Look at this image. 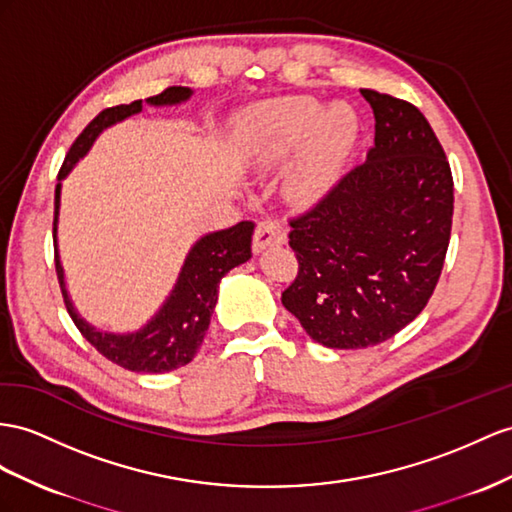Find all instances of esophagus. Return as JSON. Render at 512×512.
I'll return each mask as SVG.
<instances>
[{"instance_id": "esophagus-1", "label": "esophagus", "mask_w": 512, "mask_h": 512, "mask_svg": "<svg viewBox=\"0 0 512 512\" xmlns=\"http://www.w3.org/2000/svg\"><path fill=\"white\" fill-rule=\"evenodd\" d=\"M285 242V233L281 229V225L277 220L272 218H266L261 220L259 225L255 227V235H253V251L259 253L264 251L266 246H272V244H283Z\"/></svg>"}]
</instances>
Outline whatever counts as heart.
<instances>
[{
  "label": "heart",
  "mask_w": 512,
  "mask_h": 512,
  "mask_svg": "<svg viewBox=\"0 0 512 512\" xmlns=\"http://www.w3.org/2000/svg\"><path fill=\"white\" fill-rule=\"evenodd\" d=\"M359 134V119L346 103L322 110L313 97H283L264 103L246 121L248 149L264 162H279L305 138L294 170V192L318 199L329 190Z\"/></svg>",
  "instance_id": "obj_1"
}]
</instances>
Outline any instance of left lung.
Instances as JSON below:
<instances>
[{"instance_id":"1","label":"left lung","mask_w":512,"mask_h":512,"mask_svg":"<svg viewBox=\"0 0 512 512\" xmlns=\"http://www.w3.org/2000/svg\"><path fill=\"white\" fill-rule=\"evenodd\" d=\"M374 147L307 212L290 218L298 259L281 294L326 348H370L413 322L448 253L454 181L426 116L413 103L363 88Z\"/></svg>"}]
</instances>
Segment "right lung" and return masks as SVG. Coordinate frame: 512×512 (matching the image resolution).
I'll list each match as a JSON object with an SVG mask.
<instances>
[{
    "instance_id": "1",
    "label": "right lung",
    "mask_w": 512,
    "mask_h": 512,
    "mask_svg": "<svg viewBox=\"0 0 512 512\" xmlns=\"http://www.w3.org/2000/svg\"><path fill=\"white\" fill-rule=\"evenodd\" d=\"M192 95L190 88L170 86L164 93L149 97V106H175V103L188 101ZM142 110V99L123 103V106L106 108L99 112L93 121L86 125L80 136L75 138L71 149L64 157L62 168L58 173L56 199H54V253H56V274L60 281V290L64 305L77 329L86 337L90 346H95L108 361L121 365L129 372L140 374H162L177 370L194 359L196 350L201 348L203 337L209 329V320L218 300V283L225 274L251 259V242L255 222L242 220L235 227L207 233L196 242L183 261L179 279L173 292L166 298L162 309L142 326L136 333H103L90 326L80 313L75 311L67 287H64V270L58 257V214H60V188L62 179L69 175L75 162L88 153L93 147L95 138L103 129L119 123L131 114Z\"/></svg>"
}]
</instances>
